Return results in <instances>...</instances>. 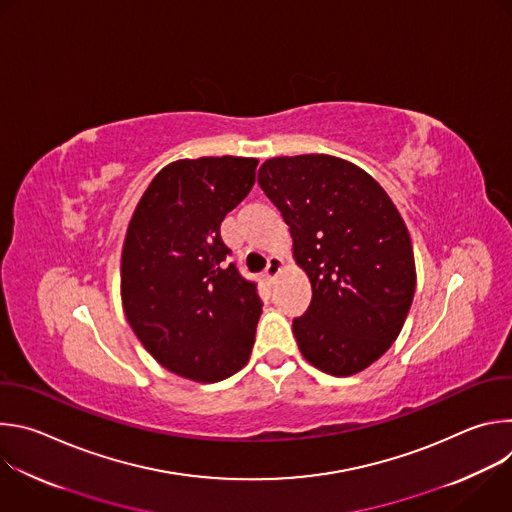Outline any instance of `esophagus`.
<instances>
[{
    "mask_svg": "<svg viewBox=\"0 0 512 512\" xmlns=\"http://www.w3.org/2000/svg\"><path fill=\"white\" fill-rule=\"evenodd\" d=\"M283 269V259L281 257H271L269 263H267V269H265V277L269 283H275L279 271Z\"/></svg>",
    "mask_w": 512,
    "mask_h": 512,
    "instance_id": "obj_1",
    "label": "esophagus"
}]
</instances>
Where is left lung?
Instances as JSON below:
<instances>
[{
	"mask_svg": "<svg viewBox=\"0 0 512 512\" xmlns=\"http://www.w3.org/2000/svg\"><path fill=\"white\" fill-rule=\"evenodd\" d=\"M259 186L294 239L312 302L294 320L304 358L350 377L397 340L415 294V259L403 218L362 168L326 154L271 158Z\"/></svg>",
	"mask_w": 512,
	"mask_h": 512,
	"instance_id": "obj_1",
	"label": "left lung"
}]
</instances>
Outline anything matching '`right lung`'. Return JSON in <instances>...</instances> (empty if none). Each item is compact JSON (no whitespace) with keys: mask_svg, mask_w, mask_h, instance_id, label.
I'll return each mask as SVG.
<instances>
[{"mask_svg":"<svg viewBox=\"0 0 512 512\" xmlns=\"http://www.w3.org/2000/svg\"><path fill=\"white\" fill-rule=\"evenodd\" d=\"M255 158L178 160L139 198L121 253V302L164 369L216 383L243 369L261 316L257 285L221 239V223L255 184Z\"/></svg>","mask_w":512,"mask_h":512,"instance_id":"1","label":"right lung"}]
</instances>
